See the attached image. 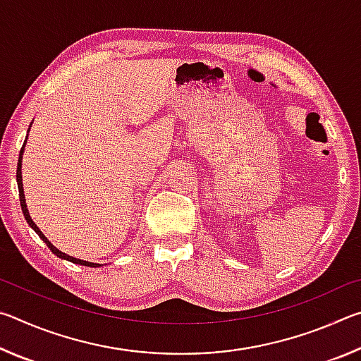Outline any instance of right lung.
Instances as JSON below:
<instances>
[{
  "label": "right lung",
  "instance_id": "add662e5",
  "mask_svg": "<svg viewBox=\"0 0 361 361\" xmlns=\"http://www.w3.org/2000/svg\"><path fill=\"white\" fill-rule=\"evenodd\" d=\"M30 127H32V124H30ZM30 127H28V132H30ZM25 145H27V138H25V142H23V146H22V149H20V154H19V162H17V186H19V195H20V207H22V212H23V216H25V219H27V223H28V226L30 228H32L36 234H38L39 237H41V240L46 243V245L51 248V252L56 255V256H59V258H62V259H66V261H70V262H73V264H81V266H87V267H100V266H103V264H99V262H90V261H82V259H78V258H75V256H70V255H66V253H63V252H60V250L57 248V247H54L51 242H49V239L47 237L42 234L41 232V229L38 228V226L35 224V221L32 219V216H30V213H28V209H27V202H25V194H23V185H22V157H23V149H25Z\"/></svg>",
  "mask_w": 361,
  "mask_h": 361
}]
</instances>
